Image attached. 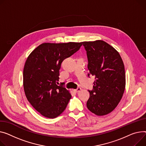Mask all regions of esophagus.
Instances as JSON below:
<instances>
[{"instance_id":"esophagus-1","label":"esophagus","mask_w":146,"mask_h":146,"mask_svg":"<svg viewBox=\"0 0 146 146\" xmlns=\"http://www.w3.org/2000/svg\"><path fill=\"white\" fill-rule=\"evenodd\" d=\"M81 90H82V89L80 88V87H79V88H77V89H74V91L75 92H76V93H78V92H80Z\"/></svg>"}]
</instances>
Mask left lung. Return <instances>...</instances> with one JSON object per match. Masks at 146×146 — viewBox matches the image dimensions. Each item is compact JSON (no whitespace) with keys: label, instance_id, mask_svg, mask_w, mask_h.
<instances>
[{"label":"left lung","instance_id":"left-lung-1","mask_svg":"<svg viewBox=\"0 0 146 146\" xmlns=\"http://www.w3.org/2000/svg\"><path fill=\"white\" fill-rule=\"evenodd\" d=\"M89 74L94 77L87 108L97 115L111 113L120 102L125 86L124 65L119 53L101 40L83 42Z\"/></svg>","mask_w":146,"mask_h":146}]
</instances>
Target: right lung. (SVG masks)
<instances>
[{
  "mask_svg": "<svg viewBox=\"0 0 146 146\" xmlns=\"http://www.w3.org/2000/svg\"><path fill=\"white\" fill-rule=\"evenodd\" d=\"M82 43H43L27 57L23 69V88L26 98L43 116L54 119L66 109L72 98L59 86V70L66 58L80 49Z\"/></svg>",
  "mask_w": 146,
  "mask_h": 146,
  "instance_id": "1",
  "label": "right lung"
}]
</instances>
